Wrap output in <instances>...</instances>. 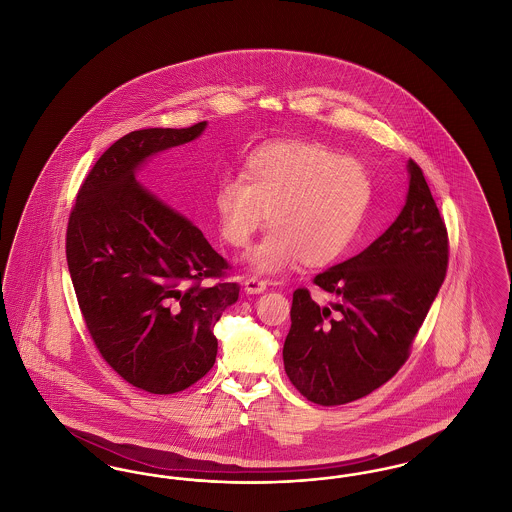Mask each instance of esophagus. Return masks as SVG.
Segmentation results:
<instances>
[{
	"label": "esophagus",
	"mask_w": 512,
	"mask_h": 512,
	"mask_svg": "<svg viewBox=\"0 0 512 512\" xmlns=\"http://www.w3.org/2000/svg\"><path fill=\"white\" fill-rule=\"evenodd\" d=\"M244 290L247 293H263L267 290V282L261 278H255V276L245 278Z\"/></svg>",
	"instance_id": "34e87169"
}]
</instances>
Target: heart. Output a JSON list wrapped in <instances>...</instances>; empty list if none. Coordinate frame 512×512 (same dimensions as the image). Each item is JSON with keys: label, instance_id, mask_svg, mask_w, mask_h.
I'll return each instance as SVG.
<instances>
[{"label": "heart", "instance_id": "1", "mask_svg": "<svg viewBox=\"0 0 512 512\" xmlns=\"http://www.w3.org/2000/svg\"><path fill=\"white\" fill-rule=\"evenodd\" d=\"M372 197L365 165L311 140H276L251 149L242 174L217 184L213 209L220 238L245 247L267 219L270 230L247 265L276 274L303 259L324 267L355 244Z\"/></svg>", "mask_w": 512, "mask_h": 512}]
</instances>
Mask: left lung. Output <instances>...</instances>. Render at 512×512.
<instances>
[{
  "label": "left lung",
  "mask_w": 512,
  "mask_h": 512,
  "mask_svg": "<svg viewBox=\"0 0 512 512\" xmlns=\"http://www.w3.org/2000/svg\"><path fill=\"white\" fill-rule=\"evenodd\" d=\"M407 171V201L390 228L359 255L315 276L334 301L318 305L309 290L293 292L284 368L317 405H343L386 384L407 361L443 284L445 222L413 159Z\"/></svg>",
  "instance_id": "left-lung-1"
}]
</instances>
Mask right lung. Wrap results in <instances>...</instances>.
Returning a JSON list of instances; mask_svg holds the SVG:
<instances>
[{
    "mask_svg": "<svg viewBox=\"0 0 512 512\" xmlns=\"http://www.w3.org/2000/svg\"><path fill=\"white\" fill-rule=\"evenodd\" d=\"M205 128L122 136L80 186L67 228L74 292L101 357L128 384L159 395L186 390L213 368V328L240 295L236 282L205 284L228 263L138 176L149 157Z\"/></svg>",
    "mask_w": 512,
    "mask_h": 512,
    "instance_id": "obj_1",
    "label": "right lung"
}]
</instances>
